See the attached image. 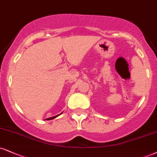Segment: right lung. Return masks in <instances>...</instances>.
<instances>
[{
    "label": "right lung",
    "instance_id": "right-lung-1",
    "mask_svg": "<svg viewBox=\"0 0 157 157\" xmlns=\"http://www.w3.org/2000/svg\"><path fill=\"white\" fill-rule=\"evenodd\" d=\"M61 113H60V114H61ZM60 114H59V115H58V116H54V117H51V118H47L46 120H52V119H54V118H56V117H58V116H60Z\"/></svg>",
    "mask_w": 157,
    "mask_h": 157
}]
</instances>
